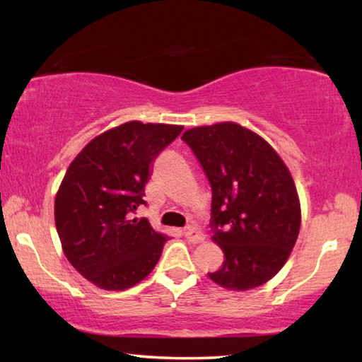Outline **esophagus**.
<instances>
[{
  "mask_svg": "<svg viewBox=\"0 0 362 362\" xmlns=\"http://www.w3.org/2000/svg\"><path fill=\"white\" fill-rule=\"evenodd\" d=\"M183 235H185L189 243H201L204 240V235L196 228V226H187V228L183 230Z\"/></svg>",
  "mask_w": 362,
  "mask_h": 362,
  "instance_id": "esophagus-1",
  "label": "esophagus"
}]
</instances>
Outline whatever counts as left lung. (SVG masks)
Masks as SVG:
<instances>
[{
  "label": "left lung",
  "mask_w": 362,
  "mask_h": 362,
  "mask_svg": "<svg viewBox=\"0 0 362 362\" xmlns=\"http://www.w3.org/2000/svg\"><path fill=\"white\" fill-rule=\"evenodd\" d=\"M212 188V241L225 255L209 278L230 291L272 279L296 246L300 201L289 169L259 134L236 122L183 132Z\"/></svg>",
  "instance_id": "1"
}]
</instances>
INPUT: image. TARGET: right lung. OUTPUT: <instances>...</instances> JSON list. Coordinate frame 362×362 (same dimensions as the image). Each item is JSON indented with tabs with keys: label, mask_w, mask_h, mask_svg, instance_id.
<instances>
[{
	"label": "right lung",
	"mask_w": 362,
	"mask_h": 362,
	"mask_svg": "<svg viewBox=\"0 0 362 362\" xmlns=\"http://www.w3.org/2000/svg\"><path fill=\"white\" fill-rule=\"evenodd\" d=\"M182 131L124 122L90 140L66 169L54 204L56 228L73 268L100 289H129L161 257L168 236L132 214L145 204L153 161Z\"/></svg>",
	"instance_id": "obj_1"
}]
</instances>
